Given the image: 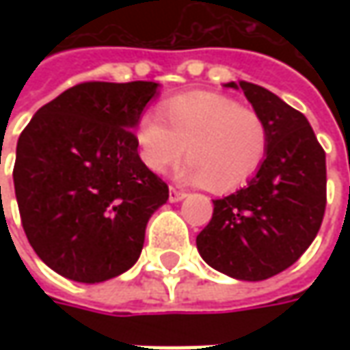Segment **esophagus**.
I'll return each mask as SVG.
<instances>
[{"label":"esophagus","mask_w":350,"mask_h":350,"mask_svg":"<svg viewBox=\"0 0 350 350\" xmlns=\"http://www.w3.org/2000/svg\"><path fill=\"white\" fill-rule=\"evenodd\" d=\"M185 196L187 195H185L183 191H177L175 187H171V189H169V200H171V202H179V200H183Z\"/></svg>","instance_id":"1"}]
</instances>
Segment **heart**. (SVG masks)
Listing matches in <instances>:
<instances>
[{
    "mask_svg": "<svg viewBox=\"0 0 350 350\" xmlns=\"http://www.w3.org/2000/svg\"><path fill=\"white\" fill-rule=\"evenodd\" d=\"M161 118L144 115L136 124L142 163L161 175L179 157H189L179 179L228 193L249 181L269 150V128L262 116L212 91L175 95L161 105Z\"/></svg>",
    "mask_w": 350,
    "mask_h": 350,
    "instance_id": "1",
    "label": "heart"
}]
</instances>
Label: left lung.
<instances>
[{"label": "left lung", "instance_id": "1", "mask_svg": "<svg viewBox=\"0 0 350 350\" xmlns=\"http://www.w3.org/2000/svg\"><path fill=\"white\" fill-rule=\"evenodd\" d=\"M226 88L241 89L262 116L269 150L243 189L212 200L196 249L212 269L257 282L288 269L316 239L325 212V152L308 118L269 89L249 81Z\"/></svg>", "mask_w": 350, "mask_h": 350}]
</instances>
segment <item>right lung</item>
I'll use <instances>...</instances> for the list:
<instances>
[{
  "instance_id": "1",
  "label": "right lung",
  "mask_w": 350,
  "mask_h": 350,
  "mask_svg": "<svg viewBox=\"0 0 350 350\" xmlns=\"http://www.w3.org/2000/svg\"><path fill=\"white\" fill-rule=\"evenodd\" d=\"M159 83L88 81L40 107L17 142L21 222L52 271L95 284L140 257L169 189L142 163L134 130Z\"/></svg>"
}]
</instances>
